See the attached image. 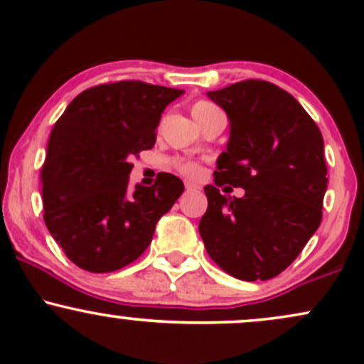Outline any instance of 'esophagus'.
Returning a JSON list of instances; mask_svg holds the SVG:
<instances>
[{"label":"esophagus","instance_id":"esophagus-1","mask_svg":"<svg viewBox=\"0 0 364 364\" xmlns=\"http://www.w3.org/2000/svg\"><path fill=\"white\" fill-rule=\"evenodd\" d=\"M185 188L188 191H190V190H196L198 185H196V183H193V181H185Z\"/></svg>","mask_w":364,"mask_h":364}]
</instances>
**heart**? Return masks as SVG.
<instances>
[{"label": "heart", "instance_id": "obj_1", "mask_svg": "<svg viewBox=\"0 0 364 364\" xmlns=\"http://www.w3.org/2000/svg\"><path fill=\"white\" fill-rule=\"evenodd\" d=\"M208 107H214V106L208 102H203V101L195 102L193 106H191V116L198 114V112L205 111V109H208ZM174 166H176V169L179 171V173L186 174V176H196V174L200 173L198 164H195V162H191V161H176L174 162Z\"/></svg>", "mask_w": 364, "mask_h": 364}]
</instances>
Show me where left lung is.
I'll use <instances>...</instances> for the list:
<instances>
[{"label":"left lung","mask_w":364,"mask_h":364,"mask_svg":"<svg viewBox=\"0 0 364 364\" xmlns=\"http://www.w3.org/2000/svg\"><path fill=\"white\" fill-rule=\"evenodd\" d=\"M229 119V140L217 157L215 185L198 231L207 253L241 281H267L301 253L321 220L327 191L323 139L289 92L246 80L207 92ZM243 187L241 199L217 186Z\"/></svg>","instance_id":"left-lung-1"}]
</instances>
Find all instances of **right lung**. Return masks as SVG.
<instances>
[{"label": "right lung", "mask_w": 364, "mask_h": 364, "mask_svg": "<svg viewBox=\"0 0 364 364\" xmlns=\"http://www.w3.org/2000/svg\"><path fill=\"white\" fill-rule=\"evenodd\" d=\"M183 90L116 82L83 90L54 124L43 166L44 223L66 257L102 274L147 250L156 224L183 193L178 176L128 186L133 156L156 144L166 106Z\"/></svg>", "instance_id": "add662e5"}]
</instances>
